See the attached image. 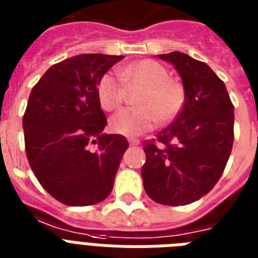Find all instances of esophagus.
Masks as SVG:
<instances>
[{"label":"esophagus","mask_w":258,"mask_h":258,"mask_svg":"<svg viewBox=\"0 0 258 258\" xmlns=\"http://www.w3.org/2000/svg\"><path fill=\"white\" fill-rule=\"evenodd\" d=\"M128 143L130 146H138L141 142L138 141V139H134V138H131V139H128Z\"/></svg>","instance_id":"1"}]
</instances>
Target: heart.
I'll return each mask as SVG.
<instances>
[{
	"mask_svg": "<svg viewBox=\"0 0 258 258\" xmlns=\"http://www.w3.org/2000/svg\"><path fill=\"white\" fill-rule=\"evenodd\" d=\"M127 84L141 86L137 97L138 107L123 109L113 115L109 127L124 137H138L157 124L170 121L178 115L184 101L180 83L170 79L169 71L155 60H139L120 71ZM97 97L105 111H115L124 100V87L113 74L103 75L97 84Z\"/></svg>",
	"mask_w": 258,
	"mask_h": 258,
	"instance_id": "1",
	"label": "heart"
}]
</instances>
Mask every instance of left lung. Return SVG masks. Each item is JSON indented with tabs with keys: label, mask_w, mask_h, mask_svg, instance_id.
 Masks as SVG:
<instances>
[{
	"label": "left lung",
	"mask_w": 258,
	"mask_h": 258,
	"mask_svg": "<svg viewBox=\"0 0 258 258\" xmlns=\"http://www.w3.org/2000/svg\"><path fill=\"white\" fill-rule=\"evenodd\" d=\"M182 79L183 108L143 143V186L153 201L182 206L206 196L222 175L234 139V107L224 82L208 64L182 52L158 54Z\"/></svg>",
	"instance_id": "8db88e82"
}]
</instances>
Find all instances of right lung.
<instances>
[{
  "label": "right lung",
  "mask_w": 258,
  "mask_h": 258,
  "mask_svg": "<svg viewBox=\"0 0 258 258\" xmlns=\"http://www.w3.org/2000/svg\"><path fill=\"white\" fill-rule=\"evenodd\" d=\"M123 58L101 53L67 58L50 67L30 92L22 119L26 157L42 187L61 204L95 205L112 191L128 142L103 133L107 119L97 84Z\"/></svg>",
  "instance_id": "right-lung-1"
}]
</instances>
